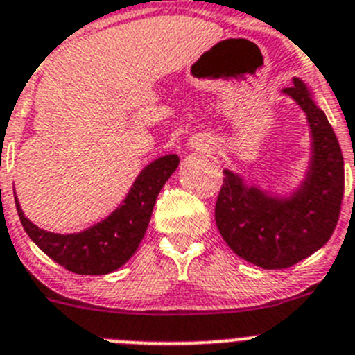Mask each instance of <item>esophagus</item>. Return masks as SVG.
Segmentation results:
<instances>
[{"instance_id": "esophagus-1", "label": "esophagus", "mask_w": 355, "mask_h": 355, "mask_svg": "<svg viewBox=\"0 0 355 355\" xmlns=\"http://www.w3.org/2000/svg\"><path fill=\"white\" fill-rule=\"evenodd\" d=\"M189 147L207 150L208 147H211V138L207 137V135H193L189 138Z\"/></svg>"}]
</instances>
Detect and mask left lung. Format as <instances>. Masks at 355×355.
I'll list each match as a JSON object with an SVG mask.
<instances>
[{
	"instance_id": "8db88e82",
	"label": "left lung",
	"mask_w": 355,
	"mask_h": 355,
	"mask_svg": "<svg viewBox=\"0 0 355 355\" xmlns=\"http://www.w3.org/2000/svg\"><path fill=\"white\" fill-rule=\"evenodd\" d=\"M282 94L301 108L310 129L303 178L287 193H277L226 168L215 203V223L224 241L241 259L264 270L293 266L327 243L345 184L342 148L312 89L294 78Z\"/></svg>"
}]
</instances>
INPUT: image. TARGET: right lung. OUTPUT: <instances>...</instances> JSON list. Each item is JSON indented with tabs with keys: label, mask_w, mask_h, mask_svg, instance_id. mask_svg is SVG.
Returning a JSON list of instances; mask_svg holds the SVG:
<instances>
[{
	"label": "right lung",
	"mask_w": 355,
	"mask_h": 355,
	"mask_svg": "<svg viewBox=\"0 0 355 355\" xmlns=\"http://www.w3.org/2000/svg\"><path fill=\"white\" fill-rule=\"evenodd\" d=\"M177 154L148 162L138 173L124 200L110 215L78 231L52 233L33 224L15 196L19 218L28 236L52 261L77 275H108L128 263L144 240L159 191L178 168ZM15 194V191H13Z\"/></svg>",
	"instance_id": "right-lung-1"
}]
</instances>
